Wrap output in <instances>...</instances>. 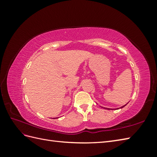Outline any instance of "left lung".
<instances>
[{
  "label": "left lung",
  "instance_id": "1",
  "mask_svg": "<svg viewBox=\"0 0 157 157\" xmlns=\"http://www.w3.org/2000/svg\"><path fill=\"white\" fill-rule=\"evenodd\" d=\"M126 105H128V104H126ZM125 105H124V106H121V107H120V108H121H121H123V107H124V106H125ZM101 107H102V108H103V107H102V106H101ZM120 108H118V109H119ZM104 109H108V110H110V109H109V108H105V107H104ZM112 110H113V109H112Z\"/></svg>",
  "mask_w": 157,
  "mask_h": 157
}]
</instances>
